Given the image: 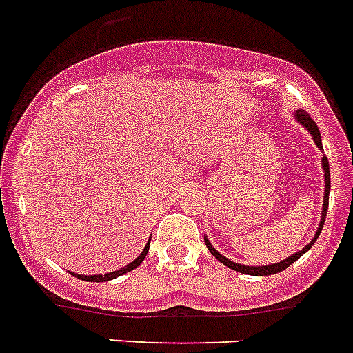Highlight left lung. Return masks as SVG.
<instances>
[{"instance_id": "1", "label": "left lung", "mask_w": 353, "mask_h": 353, "mask_svg": "<svg viewBox=\"0 0 353 353\" xmlns=\"http://www.w3.org/2000/svg\"><path fill=\"white\" fill-rule=\"evenodd\" d=\"M294 119H296L299 124L303 125V128L306 129V131L312 134L313 141H315V145L319 147L320 152H324V147H322V137H320V131L319 128H316L315 122L312 121V117H310L308 113L305 112V110H296L294 112ZM322 170H324V182H325V187H324V205H322V215H320V222H319V228H316V232L315 236L312 238V241H310L306 247H303V250L296 252V254H292L290 257L283 259V261H280V263H273V264H264V266H247V264H240V263H234V261H231V259H228L225 255H222L221 252L216 250L215 247H213L212 243H210L208 236H205V243H206V248L210 250V254L213 255V257L216 259V261H221L224 266H228L229 270H234L238 271V273H243V274H252V276H270V274H276L280 273V271L287 270V268L290 266L292 263H296L297 259L301 257L303 254H306V252L310 250V248L313 247V243L316 241V238L320 236V232H322V228H324V222H325V215H327V206H329V190H331V173H329V161L325 155H322Z\"/></svg>"}]
</instances>
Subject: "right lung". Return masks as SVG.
Returning <instances> with one entry per match:
<instances>
[{"label":"right lung","mask_w":353,"mask_h":353,"mask_svg":"<svg viewBox=\"0 0 353 353\" xmlns=\"http://www.w3.org/2000/svg\"><path fill=\"white\" fill-rule=\"evenodd\" d=\"M148 247H150V238H148L147 245H145V248L141 250V254L138 255V257L134 259L132 263H129L128 266L121 268V270H117V271H110V273H105V274H79V273H73V271H70V273L73 274V276L79 278V280H85V282H108V280H113V278L122 276V274L129 273V271H132L134 268L140 266V264L143 263V259L147 257Z\"/></svg>","instance_id":"obj_1"}]
</instances>
